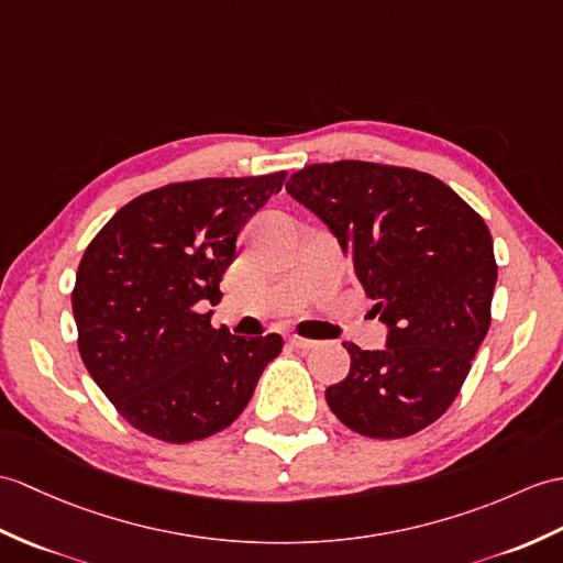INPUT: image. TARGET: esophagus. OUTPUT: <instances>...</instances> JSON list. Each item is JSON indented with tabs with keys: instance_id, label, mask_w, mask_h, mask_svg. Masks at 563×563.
<instances>
[{
	"instance_id": "esophagus-1",
	"label": "esophagus",
	"mask_w": 563,
	"mask_h": 563,
	"mask_svg": "<svg viewBox=\"0 0 563 563\" xmlns=\"http://www.w3.org/2000/svg\"><path fill=\"white\" fill-rule=\"evenodd\" d=\"M287 343H290V345L297 347V350H313V347H317V341H309V338L295 335V333L287 335Z\"/></svg>"
}]
</instances>
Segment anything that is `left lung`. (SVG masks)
<instances>
[{
    "label": "left lung",
    "mask_w": 563,
    "mask_h": 563,
    "mask_svg": "<svg viewBox=\"0 0 563 563\" xmlns=\"http://www.w3.org/2000/svg\"><path fill=\"white\" fill-rule=\"evenodd\" d=\"M350 258L384 350L350 352V374L325 388L357 434L402 439L449 410L489 331L496 261L489 228L441 179L362 161L307 165L285 185Z\"/></svg>",
    "instance_id": "obj_1"
}]
</instances>
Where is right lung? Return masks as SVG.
Listing matches in <instances>:
<instances>
[{
  "instance_id": "1",
  "label": "right lung",
  "mask_w": 563,
  "mask_h": 563,
  "mask_svg": "<svg viewBox=\"0 0 563 563\" xmlns=\"http://www.w3.org/2000/svg\"><path fill=\"white\" fill-rule=\"evenodd\" d=\"M285 173L167 185L129 201L78 264L71 292L78 352L124 420L167 443L230 427L278 357V333L213 329L238 238L283 189Z\"/></svg>"
}]
</instances>
